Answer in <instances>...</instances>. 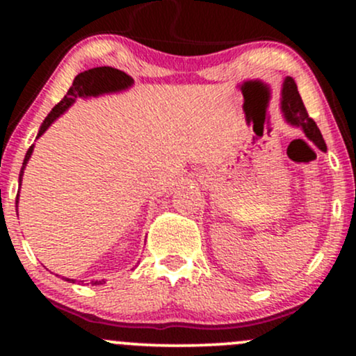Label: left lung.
<instances>
[{
    "mask_svg": "<svg viewBox=\"0 0 356 356\" xmlns=\"http://www.w3.org/2000/svg\"><path fill=\"white\" fill-rule=\"evenodd\" d=\"M283 112L289 124L301 127L306 137L320 147L323 152H326V144L323 140L320 129H318L313 118L306 112L303 100H301L300 92H298L296 81L291 76H288L283 83Z\"/></svg>",
    "mask_w": 356,
    "mask_h": 356,
    "instance_id": "obj_1",
    "label": "left lung"
}]
</instances>
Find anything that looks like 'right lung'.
I'll return each instance as SVG.
<instances>
[{
  "label": "right lung",
  "instance_id": "right-lung-1",
  "mask_svg": "<svg viewBox=\"0 0 356 356\" xmlns=\"http://www.w3.org/2000/svg\"><path fill=\"white\" fill-rule=\"evenodd\" d=\"M134 83V79L130 75H127L125 72L117 70V68L112 67H97L90 68L87 72H81L75 76L73 80L70 90L67 92V95L61 99L55 107L51 108V112L48 113V117L44 118V122L40 127L38 137L43 136L44 130L48 129L53 124V120H56V117H60L61 113L65 112L73 102L76 100V97H88V95H100V93H108V92H118V90H124ZM31 152H33V145L28 149L26 155H24L23 161V169L26 165L28 159L31 157ZM22 174H19V182H22ZM16 204H18V195H16ZM73 283V280H67ZM92 284H102V281H92Z\"/></svg>",
  "mask_w": 356,
  "mask_h": 356
}]
</instances>
